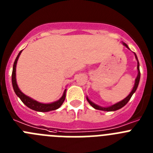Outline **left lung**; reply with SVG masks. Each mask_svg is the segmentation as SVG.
Returning <instances> with one entry per match:
<instances>
[{
  "instance_id": "1",
  "label": "left lung",
  "mask_w": 153,
  "mask_h": 153,
  "mask_svg": "<svg viewBox=\"0 0 153 153\" xmlns=\"http://www.w3.org/2000/svg\"><path fill=\"white\" fill-rule=\"evenodd\" d=\"M124 45L126 46V47H127V48H129L128 47V46H127V44H124ZM135 56H136V60H137V56H136V53H135ZM137 70H138V75H137V77H136V82H135V85L134 86H133V89H132V90L131 91V93H129V95L128 96V97H126V98H125L124 100H123L122 101H120V102H117V103L114 104V105H113V106H109V107H101V106H97V105H96L95 103H93V102H91V101L89 100L87 97H86V100H87V101L89 102V103L92 106H93V108H95L96 109H100V110H103V111H116V110H117V109H121L122 107H123L124 106H125L126 104L127 103V102H129V100H130V98L132 97V94L136 92V89H137L138 87V85H139V83H140V63H139V61H138V65H137Z\"/></svg>"
}]
</instances>
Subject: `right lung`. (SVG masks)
<instances>
[{
  "mask_svg": "<svg viewBox=\"0 0 153 153\" xmlns=\"http://www.w3.org/2000/svg\"><path fill=\"white\" fill-rule=\"evenodd\" d=\"M22 51H20V53L17 55V58H16L15 61L13 63V71H12V85H13V88L14 92H15L16 95L21 99V100L24 102L25 105H26L27 107H29L30 109H33L35 111L38 112H48L51 111V110H55V109L60 108L63 102L65 100V97H66V90L63 93V96H62L61 98L59 100L56 101L54 102H52V103H48V104H44V103H40L38 102L37 101L33 100V99L30 98L27 96L24 95V93L19 90L18 86L17 84V81H16V66H17V62L18 60L19 56L21 55Z\"/></svg>",
  "mask_w": 153,
  "mask_h": 153,
  "instance_id": "right-lung-1",
  "label": "right lung"
}]
</instances>
